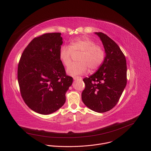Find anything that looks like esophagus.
I'll use <instances>...</instances> for the list:
<instances>
[{"mask_svg":"<svg viewBox=\"0 0 151 151\" xmlns=\"http://www.w3.org/2000/svg\"><path fill=\"white\" fill-rule=\"evenodd\" d=\"M73 79L74 80H78V79L81 80V79H82V78L80 76H75V77H73Z\"/></svg>","mask_w":151,"mask_h":151,"instance_id":"34e87169","label":"esophagus"}]
</instances>
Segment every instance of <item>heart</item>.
<instances>
[{"instance_id": "b5f03b06", "label": "heart", "mask_w": 151, "mask_h": 151, "mask_svg": "<svg viewBox=\"0 0 151 151\" xmlns=\"http://www.w3.org/2000/svg\"><path fill=\"white\" fill-rule=\"evenodd\" d=\"M80 54L78 57L79 62L73 63L67 70L69 75L75 76L97 70L105 59L103 47L87 36H82L72 40L69 46H62L59 51V58L64 66L68 67L72 63L73 54Z\"/></svg>"}]
</instances>
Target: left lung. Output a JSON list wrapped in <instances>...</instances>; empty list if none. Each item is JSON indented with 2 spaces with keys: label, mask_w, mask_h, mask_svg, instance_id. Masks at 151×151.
I'll list each match as a JSON object with an SVG mask.
<instances>
[{
  "label": "left lung",
  "mask_w": 151,
  "mask_h": 151,
  "mask_svg": "<svg viewBox=\"0 0 151 151\" xmlns=\"http://www.w3.org/2000/svg\"><path fill=\"white\" fill-rule=\"evenodd\" d=\"M106 54L98 71L83 79L85 87L82 100L88 108L103 113L114 107L127 84L125 57L116 42L101 32H96Z\"/></svg>",
  "instance_id": "obj_1"
}]
</instances>
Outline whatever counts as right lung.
Returning a JSON list of instances; mask_svg holds the SVG:
<instances>
[{"label":"right lung","mask_w":151,"mask_h":151,"mask_svg":"<svg viewBox=\"0 0 151 151\" xmlns=\"http://www.w3.org/2000/svg\"><path fill=\"white\" fill-rule=\"evenodd\" d=\"M62 40L61 33L35 37L18 63L17 78L21 97L29 108L40 114L48 115L62 107L73 82L59 58Z\"/></svg>","instance_id":"1"}]
</instances>
